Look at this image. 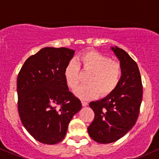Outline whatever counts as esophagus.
<instances>
[{
	"label": "esophagus",
	"instance_id": "obj_1",
	"mask_svg": "<svg viewBox=\"0 0 159 159\" xmlns=\"http://www.w3.org/2000/svg\"><path fill=\"white\" fill-rule=\"evenodd\" d=\"M81 103H82V105H83L84 107H86L88 105V102H85V101H81Z\"/></svg>",
	"mask_w": 159,
	"mask_h": 159
}]
</instances>
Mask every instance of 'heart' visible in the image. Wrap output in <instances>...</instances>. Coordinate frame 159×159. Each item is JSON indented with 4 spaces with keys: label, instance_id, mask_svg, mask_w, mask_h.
Here are the masks:
<instances>
[{
    "label": "heart",
    "instance_id": "b5f03b06",
    "mask_svg": "<svg viewBox=\"0 0 159 159\" xmlns=\"http://www.w3.org/2000/svg\"><path fill=\"white\" fill-rule=\"evenodd\" d=\"M90 72L87 77L88 84L80 85L75 90V94L84 100L98 96H105L114 91L121 81L123 71L121 66L111 58L96 52L83 54L75 60L68 62L64 69L66 83L69 88L75 89L79 83V70Z\"/></svg>",
    "mask_w": 159,
    "mask_h": 159
}]
</instances>
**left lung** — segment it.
Masks as SVG:
<instances>
[{
  "label": "left lung",
  "instance_id": "left-lung-1",
  "mask_svg": "<svg viewBox=\"0 0 159 159\" xmlns=\"http://www.w3.org/2000/svg\"><path fill=\"white\" fill-rule=\"evenodd\" d=\"M111 49L121 66V81L111 93L89 104L95 117L87 131L90 138L99 143L116 141L132 129L139 115L143 95L137 63L123 49L117 46Z\"/></svg>",
  "mask_w": 159,
  "mask_h": 159
}]
</instances>
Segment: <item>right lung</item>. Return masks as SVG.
<instances>
[{"mask_svg":"<svg viewBox=\"0 0 159 159\" xmlns=\"http://www.w3.org/2000/svg\"><path fill=\"white\" fill-rule=\"evenodd\" d=\"M74 54V50L67 48L45 47L27 58L18 75L21 123L42 143L52 145L63 140L69 122L82 107L63 75Z\"/></svg>","mask_w":159,"mask_h":159,"instance_id":"right-lung-1","label":"right lung"}]
</instances>
